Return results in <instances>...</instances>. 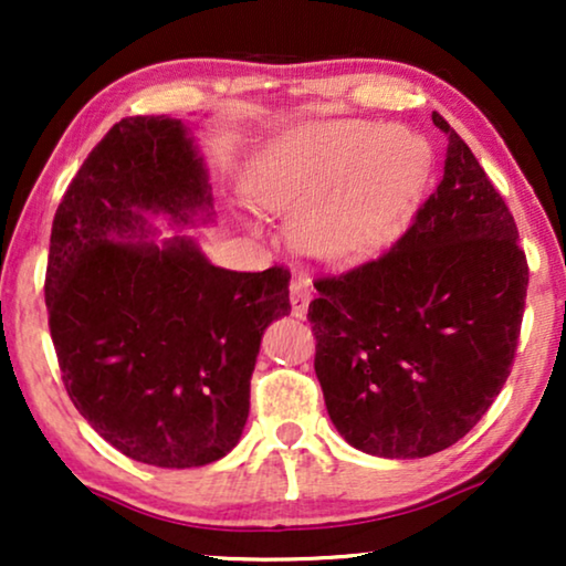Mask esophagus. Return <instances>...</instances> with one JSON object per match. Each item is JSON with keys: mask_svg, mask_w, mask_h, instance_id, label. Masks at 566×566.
I'll use <instances>...</instances> for the list:
<instances>
[{"mask_svg": "<svg viewBox=\"0 0 566 566\" xmlns=\"http://www.w3.org/2000/svg\"><path fill=\"white\" fill-rule=\"evenodd\" d=\"M308 301H312V285H308L306 281H293L291 283L293 316H304L308 308Z\"/></svg>", "mask_w": 566, "mask_h": 566, "instance_id": "1", "label": "esophagus"}]
</instances>
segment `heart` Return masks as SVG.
Segmentation results:
<instances>
[{
    "label": "heart",
    "mask_w": 566,
    "mask_h": 566,
    "mask_svg": "<svg viewBox=\"0 0 566 566\" xmlns=\"http://www.w3.org/2000/svg\"><path fill=\"white\" fill-rule=\"evenodd\" d=\"M424 138L363 120L308 123L275 138L247 175L260 208L296 219L308 258L347 265L389 244L428 185Z\"/></svg>",
    "instance_id": "b5f03b06"
}]
</instances>
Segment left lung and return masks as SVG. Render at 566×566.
<instances>
[{
	"instance_id": "1",
	"label": "left lung",
	"mask_w": 566,
	"mask_h": 566,
	"mask_svg": "<svg viewBox=\"0 0 566 566\" xmlns=\"http://www.w3.org/2000/svg\"><path fill=\"white\" fill-rule=\"evenodd\" d=\"M443 180L378 260L316 277L314 370L329 420L363 453L424 459L461 440L513 366L528 262L513 213L463 138Z\"/></svg>"
}]
</instances>
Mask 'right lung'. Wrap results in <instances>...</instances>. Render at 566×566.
<instances>
[{
  "instance_id": "1",
  "label": "right lung",
  "mask_w": 566,
  "mask_h": 566,
  "mask_svg": "<svg viewBox=\"0 0 566 566\" xmlns=\"http://www.w3.org/2000/svg\"><path fill=\"white\" fill-rule=\"evenodd\" d=\"M149 216H213L196 138L165 115L115 123L61 198L51 339L69 399L107 443L149 467H206L242 438L262 332L291 314V273L216 268L192 237L149 239Z\"/></svg>"
}]
</instances>
